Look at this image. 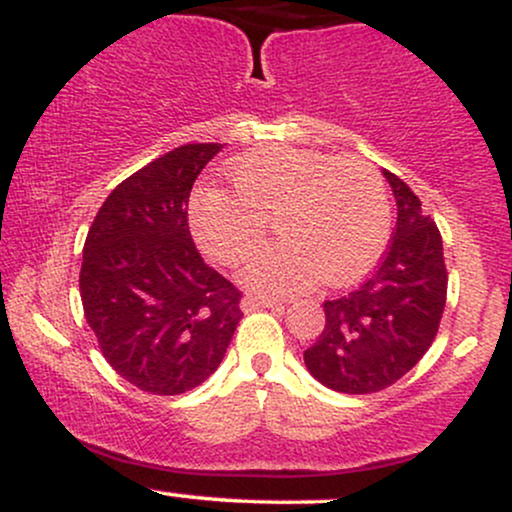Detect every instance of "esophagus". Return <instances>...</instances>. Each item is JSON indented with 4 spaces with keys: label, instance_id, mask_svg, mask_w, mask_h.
<instances>
[{
    "label": "esophagus",
    "instance_id": "esophagus-1",
    "mask_svg": "<svg viewBox=\"0 0 512 512\" xmlns=\"http://www.w3.org/2000/svg\"><path fill=\"white\" fill-rule=\"evenodd\" d=\"M240 308H243V313H252V310H260V308H267V310H284V305H281V301H272V298H252V296H245L243 301H240Z\"/></svg>",
    "mask_w": 512,
    "mask_h": 512
}]
</instances>
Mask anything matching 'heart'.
Returning <instances> with one entry per match:
<instances>
[{
	"mask_svg": "<svg viewBox=\"0 0 512 512\" xmlns=\"http://www.w3.org/2000/svg\"><path fill=\"white\" fill-rule=\"evenodd\" d=\"M231 190L209 187L192 202L197 243L211 260L240 264L264 243L269 219L281 240L248 262L243 284L289 296L320 276L349 284L378 260L390 236L385 180L363 158L269 146L226 168Z\"/></svg>",
	"mask_w": 512,
	"mask_h": 512,
	"instance_id": "obj_1",
	"label": "heart"
}]
</instances>
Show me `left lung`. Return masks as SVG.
Masks as SVG:
<instances>
[{"label": "left lung", "instance_id": "left-lung-1", "mask_svg": "<svg viewBox=\"0 0 512 512\" xmlns=\"http://www.w3.org/2000/svg\"><path fill=\"white\" fill-rule=\"evenodd\" d=\"M397 226L383 262L344 296L325 301V330L305 349L310 375L344 395H368L409 373L436 337L448 296L443 240L407 182L383 170Z\"/></svg>", "mask_w": 512, "mask_h": 512}]
</instances>
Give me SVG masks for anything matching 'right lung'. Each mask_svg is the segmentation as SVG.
<instances>
[{
  "instance_id": "1",
  "label": "right lung",
  "mask_w": 512,
  "mask_h": 512,
  "mask_svg": "<svg viewBox=\"0 0 512 512\" xmlns=\"http://www.w3.org/2000/svg\"><path fill=\"white\" fill-rule=\"evenodd\" d=\"M223 144H185L129 175L88 228L79 291L117 375L151 395H182L219 368L240 293L202 260L187 202Z\"/></svg>"
}]
</instances>
